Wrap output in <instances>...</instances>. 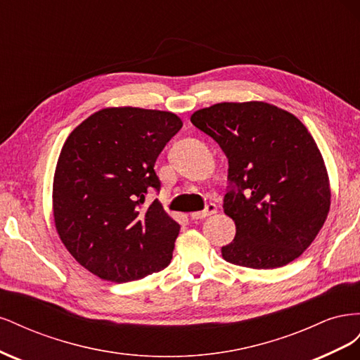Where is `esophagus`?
<instances>
[{
	"label": "esophagus",
	"mask_w": 360,
	"mask_h": 360,
	"mask_svg": "<svg viewBox=\"0 0 360 360\" xmlns=\"http://www.w3.org/2000/svg\"><path fill=\"white\" fill-rule=\"evenodd\" d=\"M216 212H217V205L214 202H209V204H205V209L204 210L191 213V217H192V219H204V217L210 216V214H214Z\"/></svg>",
	"instance_id": "esophagus-1"
}]
</instances>
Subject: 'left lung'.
I'll return each instance as SVG.
<instances>
[{
	"instance_id": "8db88e82",
	"label": "left lung",
	"mask_w": 360,
	"mask_h": 360,
	"mask_svg": "<svg viewBox=\"0 0 360 360\" xmlns=\"http://www.w3.org/2000/svg\"><path fill=\"white\" fill-rule=\"evenodd\" d=\"M191 122L228 158L224 212L236 224L222 257L250 269H275L302 255L330 207L320 150L300 120L264 102L216 103Z\"/></svg>"
}]
</instances>
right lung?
<instances>
[{
	"label": "right lung",
	"mask_w": 360,
	"mask_h": 360,
	"mask_svg": "<svg viewBox=\"0 0 360 360\" xmlns=\"http://www.w3.org/2000/svg\"><path fill=\"white\" fill-rule=\"evenodd\" d=\"M172 112L108 108L66 139L53 177V219L61 242L93 275L111 282L165 269L180 225L158 200L155 163L181 129Z\"/></svg>",
	"instance_id": "right-lung-1"
}]
</instances>
